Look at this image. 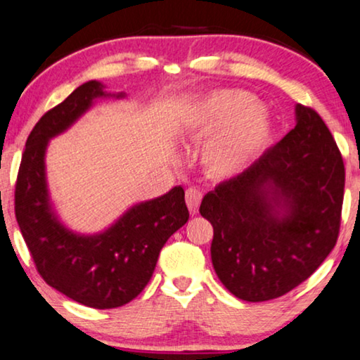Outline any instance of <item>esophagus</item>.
<instances>
[{
  "label": "esophagus",
  "instance_id": "obj_1",
  "mask_svg": "<svg viewBox=\"0 0 360 360\" xmlns=\"http://www.w3.org/2000/svg\"><path fill=\"white\" fill-rule=\"evenodd\" d=\"M202 202V192L195 189V187H191V189L186 191V203L187 208H189L191 214L198 213V207H200Z\"/></svg>",
  "mask_w": 360,
  "mask_h": 360
}]
</instances>
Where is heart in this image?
I'll return each instance as SVG.
<instances>
[{
  "label": "heart",
  "instance_id": "obj_1",
  "mask_svg": "<svg viewBox=\"0 0 360 360\" xmlns=\"http://www.w3.org/2000/svg\"><path fill=\"white\" fill-rule=\"evenodd\" d=\"M223 131L203 150V162L217 176H233L245 168L270 141L271 122L243 90H219L198 111L197 136Z\"/></svg>",
  "mask_w": 360,
  "mask_h": 360
}]
</instances>
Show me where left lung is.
Here are the masks:
<instances>
[{
	"label": "left lung",
	"instance_id": "obj_1",
	"mask_svg": "<svg viewBox=\"0 0 360 360\" xmlns=\"http://www.w3.org/2000/svg\"><path fill=\"white\" fill-rule=\"evenodd\" d=\"M345 163L319 112L296 105V126L248 169L203 197L219 281L248 302L307 280L340 234Z\"/></svg>",
	"mask_w": 360,
	"mask_h": 360
}]
</instances>
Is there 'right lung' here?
<instances>
[{"mask_svg": "<svg viewBox=\"0 0 360 360\" xmlns=\"http://www.w3.org/2000/svg\"><path fill=\"white\" fill-rule=\"evenodd\" d=\"M105 92L98 80L77 87L46 111L25 142L14 192L15 219L40 276L76 302L115 309L143 291L166 240L189 219L184 189L132 205L108 229L79 234L60 221L48 194L45 153L48 142L71 127Z\"/></svg>", "mask_w": 360, "mask_h": 360, "instance_id": "1", "label": "right lung"}]
</instances>
